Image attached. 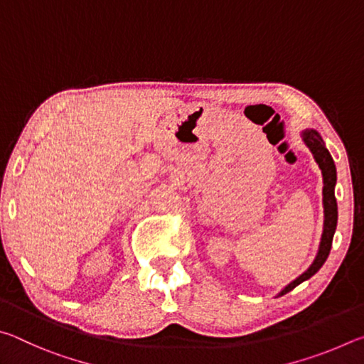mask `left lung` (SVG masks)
<instances>
[{
    "label": "left lung",
    "instance_id": "1",
    "mask_svg": "<svg viewBox=\"0 0 364 364\" xmlns=\"http://www.w3.org/2000/svg\"><path fill=\"white\" fill-rule=\"evenodd\" d=\"M301 139L306 144L308 149L311 151L313 157H315L319 170L323 173V207H324V225H323V234L321 241H319V249L315 257V260L310 264L305 273H301L297 279H294L291 284H287L282 291L278 294V297L291 292L294 287H297L301 282L310 279L313 274H316L319 268L323 267L324 262L328 260L331 245H332V237H334L336 228H337V200H336V183H337V171L334 160H332L329 151L326 149V144L316 130L313 128H306V130L301 132Z\"/></svg>",
    "mask_w": 364,
    "mask_h": 364
}]
</instances>
